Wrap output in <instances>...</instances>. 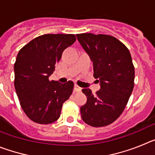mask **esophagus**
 <instances>
[{"label":"esophagus","instance_id":"1","mask_svg":"<svg viewBox=\"0 0 155 155\" xmlns=\"http://www.w3.org/2000/svg\"><path fill=\"white\" fill-rule=\"evenodd\" d=\"M81 91V87H80L79 86H78L77 84H75L74 87V91H76V92H78V91Z\"/></svg>","mask_w":155,"mask_h":155}]
</instances>
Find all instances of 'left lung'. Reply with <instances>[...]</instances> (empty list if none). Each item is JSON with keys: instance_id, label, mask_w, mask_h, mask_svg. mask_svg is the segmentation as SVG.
Returning <instances> with one entry per match:
<instances>
[{"instance_id": "8db88e82", "label": "left lung", "mask_w": 155, "mask_h": 155, "mask_svg": "<svg viewBox=\"0 0 155 155\" xmlns=\"http://www.w3.org/2000/svg\"><path fill=\"white\" fill-rule=\"evenodd\" d=\"M93 62L94 78L101 88L93 94L83 88L87 102L81 107L85 124L94 127L111 124L122 114L134 86V67L130 53L120 40L109 35L82 33L77 35Z\"/></svg>"}]
</instances>
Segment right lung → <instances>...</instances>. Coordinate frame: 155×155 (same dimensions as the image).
Masks as SVG:
<instances>
[{
	"label": "right lung",
	"mask_w": 155,
	"mask_h": 155,
	"mask_svg": "<svg viewBox=\"0 0 155 155\" xmlns=\"http://www.w3.org/2000/svg\"><path fill=\"white\" fill-rule=\"evenodd\" d=\"M76 40L73 34H46L36 37L19 50L14 65L15 87L24 113L35 123L57 121L63 104L69 98L73 81H50L65 49Z\"/></svg>",
	"instance_id": "add662e5"
}]
</instances>
